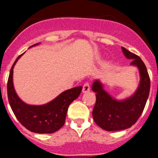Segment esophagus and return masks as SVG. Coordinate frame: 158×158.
<instances>
[{
    "instance_id": "34e87169",
    "label": "esophagus",
    "mask_w": 158,
    "mask_h": 158,
    "mask_svg": "<svg viewBox=\"0 0 158 158\" xmlns=\"http://www.w3.org/2000/svg\"><path fill=\"white\" fill-rule=\"evenodd\" d=\"M90 91V85H89V83L88 82H85L83 85V87H82V92L83 93H86Z\"/></svg>"
}]
</instances>
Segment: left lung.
<instances>
[{
  "label": "left lung",
  "instance_id": "obj_1",
  "mask_svg": "<svg viewBox=\"0 0 158 158\" xmlns=\"http://www.w3.org/2000/svg\"><path fill=\"white\" fill-rule=\"evenodd\" d=\"M122 49L125 57L132 60L131 66L138 67L141 79L135 93L123 100L111 96L98 79L94 81L92 89L96 93V102L92 116L96 125L108 131L131 128L142 114L149 96L151 81L145 65L138 56L124 47Z\"/></svg>",
  "mask_w": 158,
  "mask_h": 158
}]
</instances>
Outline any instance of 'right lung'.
Wrapping results in <instances>:
<instances>
[{
  "mask_svg": "<svg viewBox=\"0 0 158 158\" xmlns=\"http://www.w3.org/2000/svg\"><path fill=\"white\" fill-rule=\"evenodd\" d=\"M39 44H34L30 47ZM23 54L19 56L13 64L7 81V96L11 109L17 120L30 131L37 134L54 133L63 126L68 107L79 97L82 87H74L64 91L47 104L41 106L27 104L16 93L13 82L14 67Z\"/></svg>",
  "mask_w": 158,
  "mask_h": 158,
  "instance_id": "right-lung-1",
  "label": "right lung"
}]
</instances>
